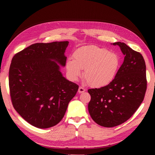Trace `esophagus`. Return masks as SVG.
<instances>
[{
  "label": "esophagus",
  "mask_w": 155,
  "mask_h": 155,
  "mask_svg": "<svg viewBox=\"0 0 155 155\" xmlns=\"http://www.w3.org/2000/svg\"><path fill=\"white\" fill-rule=\"evenodd\" d=\"M78 93H79V94H82L83 92H85V89L83 88V87H81H81H79V88H78Z\"/></svg>",
  "instance_id": "esophagus-1"
}]
</instances>
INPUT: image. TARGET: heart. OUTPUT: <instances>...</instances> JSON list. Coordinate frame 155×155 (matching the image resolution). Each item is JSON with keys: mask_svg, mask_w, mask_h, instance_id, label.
<instances>
[{"mask_svg": "<svg viewBox=\"0 0 155 155\" xmlns=\"http://www.w3.org/2000/svg\"><path fill=\"white\" fill-rule=\"evenodd\" d=\"M73 58L65 61V70L70 80L77 81L82 75L89 85L102 87L111 83L118 71V55L96 46H83L76 50Z\"/></svg>", "mask_w": 155, "mask_h": 155, "instance_id": "heart-1", "label": "heart"}]
</instances>
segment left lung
<instances>
[{
  "label": "left lung",
  "mask_w": 155,
  "mask_h": 155,
  "mask_svg": "<svg viewBox=\"0 0 155 155\" xmlns=\"http://www.w3.org/2000/svg\"><path fill=\"white\" fill-rule=\"evenodd\" d=\"M124 55V62L108 85L90 89L88 111L100 126L114 127L127 121L140 106L146 91V64L140 52L125 43L115 42Z\"/></svg>",
  "instance_id": "obj_1"
}]
</instances>
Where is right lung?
I'll use <instances>...</instances> for the list:
<instances>
[{"mask_svg": "<svg viewBox=\"0 0 155 155\" xmlns=\"http://www.w3.org/2000/svg\"><path fill=\"white\" fill-rule=\"evenodd\" d=\"M69 41L32 44L15 54L9 72L13 106L23 119L37 128L61 121L78 85L60 71L65 65Z\"/></svg>", "mask_w": 155, "mask_h": 155, "instance_id": "right-lung-1", "label": "right lung"}]
</instances>
